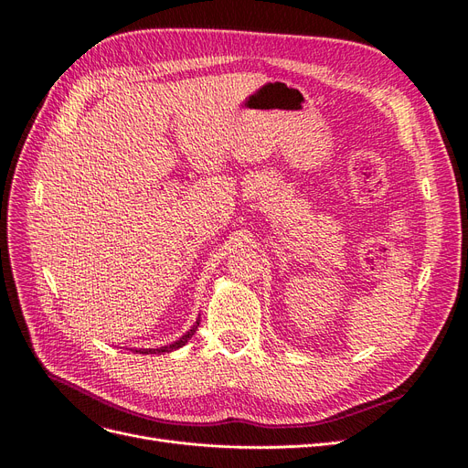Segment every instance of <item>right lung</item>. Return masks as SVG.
I'll use <instances>...</instances> for the list:
<instances>
[{
	"label": "right lung",
	"instance_id": "add662e5",
	"mask_svg": "<svg viewBox=\"0 0 468 468\" xmlns=\"http://www.w3.org/2000/svg\"><path fill=\"white\" fill-rule=\"evenodd\" d=\"M198 326H200V316H198V319H196V323L190 326L188 333L180 336L178 340H175V342H171V344H167V346H159V348H140V350L135 348V350H132V352H135V354H169V352H173V350L183 348V346L194 336L196 330H198Z\"/></svg>",
	"mask_w": 468,
	"mask_h": 468
}]
</instances>
